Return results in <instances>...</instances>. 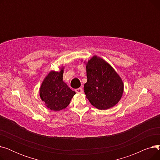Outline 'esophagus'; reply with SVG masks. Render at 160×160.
I'll return each instance as SVG.
<instances>
[{
	"label": "esophagus",
	"mask_w": 160,
	"mask_h": 160,
	"mask_svg": "<svg viewBox=\"0 0 160 160\" xmlns=\"http://www.w3.org/2000/svg\"><path fill=\"white\" fill-rule=\"evenodd\" d=\"M75 91L77 92V93H83V89H82V88H78V89H76Z\"/></svg>",
	"instance_id": "1"
}]
</instances>
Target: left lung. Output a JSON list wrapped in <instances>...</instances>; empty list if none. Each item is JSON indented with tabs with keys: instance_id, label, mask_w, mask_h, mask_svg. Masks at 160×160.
I'll return each instance as SVG.
<instances>
[{
	"instance_id": "left-lung-1",
	"label": "left lung",
	"mask_w": 160,
	"mask_h": 160,
	"mask_svg": "<svg viewBox=\"0 0 160 160\" xmlns=\"http://www.w3.org/2000/svg\"><path fill=\"white\" fill-rule=\"evenodd\" d=\"M85 94L90 103L100 110L115 106L121 100L124 84L119 75L101 58L94 56L86 63Z\"/></svg>"
}]
</instances>
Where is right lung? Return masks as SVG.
<instances>
[{
    "label": "right lung",
    "instance_id": "obj_1",
    "mask_svg": "<svg viewBox=\"0 0 160 160\" xmlns=\"http://www.w3.org/2000/svg\"><path fill=\"white\" fill-rule=\"evenodd\" d=\"M64 67L60 71H50L41 83L39 96L50 110L58 112L65 109L76 94L63 81Z\"/></svg>",
    "mask_w": 160,
    "mask_h": 160
}]
</instances>
